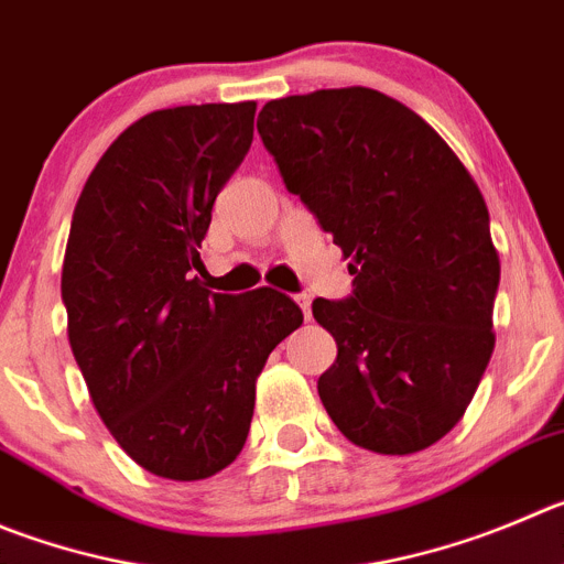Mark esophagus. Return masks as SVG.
<instances>
[{"label":"esophagus","instance_id":"esophagus-1","mask_svg":"<svg viewBox=\"0 0 564 564\" xmlns=\"http://www.w3.org/2000/svg\"><path fill=\"white\" fill-rule=\"evenodd\" d=\"M294 300H297V306L303 308L306 319L312 317V294H294Z\"/></svg>","mask_w":564,"mask_h":564}]
</instances>
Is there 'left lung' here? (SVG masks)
<instances>
[{"mask_svg": "<svg viewBox=\"0 0 564 564\" xmlns=\"http://www.w3.org/2000/svg\"><path fill=\"white\" fill-rule=\"evenodd\" d=\"M258 133L354 261V294L312 306L336 339L317 381L325 412L359 448H429L470 406L496 347L501 261L476 181L425 119L372 88L272 99Z\"/></svg>", "mask_w": 564, "mask_h": 564, "instance_id": "obj_1", "label": "left lung"}]
</instances>
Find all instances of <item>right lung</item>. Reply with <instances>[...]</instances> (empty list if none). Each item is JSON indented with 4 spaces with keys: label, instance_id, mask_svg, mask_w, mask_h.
Segmentation results:
<instances>
[{
    "label": "right lung",
    "instance_id": "1",
    "mask_svg": "<svg viewBox=\"0 0 564 564\" xmlns=\"http://www.w3.org/2000/svg\"><path fill=\"white\" fill-rule=\"evenodd\" d=\"M252 119L256 102L141 116L99 158L68 230L61 294L94 409L135 465L172 481L239 456L256 378L303 323L275 289L219 294L194 275Z\"/></svg>",
    "mask_w": 564,
    "mask_h": 564
}]
</instances>
